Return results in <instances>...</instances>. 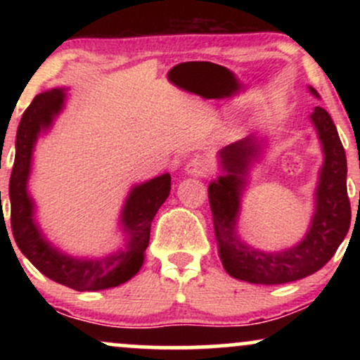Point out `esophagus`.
<instances>
[{
    "label": "esophagus",
    "instance_id": "34e87169",
    "mask_svg": "<svg viewBox=\"0 0 360 360\" xmlns=\"http://www.w3.org/2000/svg\"><path fill=\"white\" fill-rule=\"evenodd\" d=\"M210 171H212L210 164L205 159H200V157L189 160L188 166L184 167V172L188 176H208Z\"/></svg>",
    "mask_w": 360,
    "mask_h": 360
}]
</instances>
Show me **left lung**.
I'll list each match as a JSON object with an SVG mask.
<instances>
[{"instance_id": "1", "label": "left lung", "mask_w": 360, "mask_h": 360, "mask_svg": "<svg viewBox=\"0 0 360 360\" xmlns=\"http://www.w3.org/2000/svg\"><path fill=\"white\" fill-rule=\"evenodd\" d=\"M309 93H318L309 86ZM323 147V166L315 191V213L304 238L281 252H262L237 235V220L245 176L266 142L250 135L220 150L223 176L208 186L214 237L225 271L252 284H284L320 271L333 257L350 226L347 194V159L340 137L326 110L316 106L309 115Z\"/></svg>"}]
</instances>
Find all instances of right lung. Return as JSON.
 Wrapping results in <instances>:
<instances>
[{
    "label": "right lung",
    "mask_w": 360,
    "mask_h": 360,
    "mask_svg": "<svg viewBox=\"0 0 360 360\" xmlns=\"http://www.w3.org/2000/svg\"><path fill=\"white\" fill-rule=\"evenodd\" d=\"M64 103V89H49L37 94L20 120L15 164L10 177L11 232L22 254L49 279L76 291H100L127 283L140 271L150 238L152 220L171 191V176H157L131 188L120 217L122 249L98 259H79L53 247L37 225L34 200L28 194L27 184L37 139L40 131L52 127Z\"/></svg>",
    "instance_id": "obj_1"
}]
</instances>
